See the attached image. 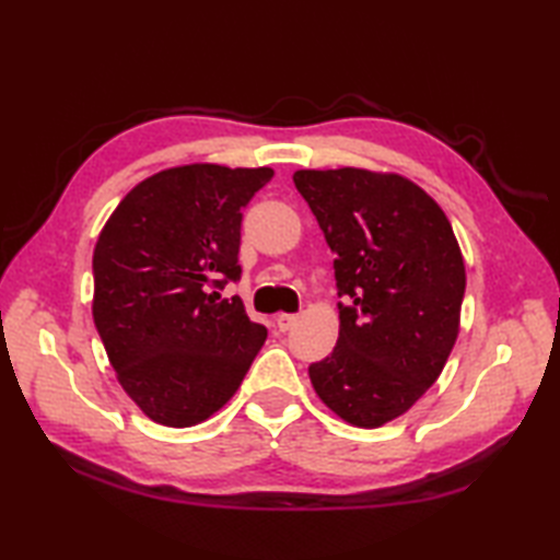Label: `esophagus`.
Segmentation results:
<instances>
[{
	"instance_id": "obj_1",
	"label": "esophagus",
	"mask_w": 560,
	"mask_h": 560,
	"mask_svg": "<svg viewBox=\"0 0 560 560\" xmlns=\"http://www.w3.org/2000/svg\"><path fill=\"white\" fill-rule=\"evenodd\" d=\"M299 323V315H291V313H281V315H277V327L281 329V331H289V329H293V325Z\"/></svg>"
}]
</instances>
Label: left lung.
Returning a JSON list of instances; mask_svg holds the SVG:
<instances>
[{
	"mask_svg": "<svg viewBox=\"0 0 560 560\" xmlns=\"http://www.w3.org/2000/svg\"><path fill=\"white\" fill-rule=\"evenodd\" d=\"M295 189L335 259L339 339L311 383L343 421L377 428L409 411L443 373L459 331L464 259L419 185L361 168L299 171Z\"/></svg>",
	"mask_w": 560,
	"mask_h": 560,
	"instance_id": "obj_1",
	"label": "left lung"
}]
</instances>
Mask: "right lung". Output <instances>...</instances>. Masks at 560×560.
Returning a JSON list of instances; mask_svg holds the SVG:
<instances>
[{"label":"right lung","mask_w":560,"mask_h":560,"mask_svg":"<svg viewBox=\"0 0 560 560\" xmlns=\"http://www.w3.org/2000/svg\"><path fill=\"white\" fill-rule=\"evenodd\" d=\"M271 168L195 163L147 177L93 249V323L117 380L151 421L187 428L241 387L267 339L243 301L241 221Z\"/></svg>","instance_id":"add662e5"}]
</instances>
